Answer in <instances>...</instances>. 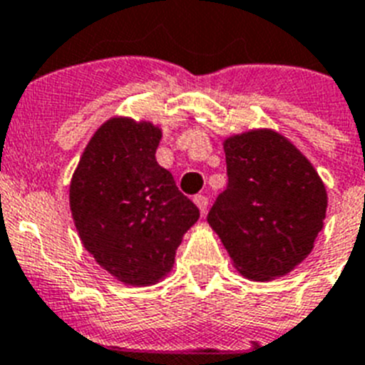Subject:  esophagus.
Instances as JSON below:
<instances>
[{
  "instance_id": "obj_1",
  "label": "esophagus",
  "mask_w": 365,
  "mask_h": 365,
  "mask_svg": "<svg viewBox=\"0 0 365 365\" xmlns=\"http://www.w3.org/2000/svg\"><path fill=\"white\" fill-rule=\"evenodd\" d=\"M195 204L200 207L202 215L207 213V207H209V198L205 195H196L195 196Z\"/></svg>"
}]
</instances>
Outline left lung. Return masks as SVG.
<instances>
[{"label": "left lung", "mask_w": 365, "mask_h": 365, "mask_svg": "<svg viewBox=\"0 0 365 365\" xmlns=\"http://www.w3.org/2000/svg\"><path fill=\"white\" fill-rule=\"evenodd\" d=\"M224 152L227 183L207 222L240 274L281 277L314 248L327 211L325 187L309 160L272 130L233 135Z\"/></svg>", "instance_id": "obj_1"}]
</instances>
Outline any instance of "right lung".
I'll return each instance as SVG.
<instances>
[{
	"label": "right lung",
	"instance_id": "right-lung-1",
	"mask_svg": "<svg viewBox=\"0 0 365 365\" xmlns=\"http://www.w3.org/2000/svg\"><path fill=\"white\" fill-rule=\"evenodd\" d=\"M161 130L110 119L82 154L69 204L84 248L126 284L158 283L174 264L182 237L200 211L160 167Z\"/></svg>",
	"mask_w": 365,
	"mask_h": 365
}]
</instances>
